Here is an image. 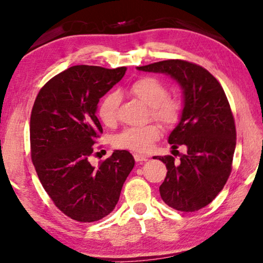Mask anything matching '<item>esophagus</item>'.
Returning a JSON list of instances; mask_svg holds the SVG:
<instances>
[{
  "label": "esophagus",
  "instance_id": "obj_1",
  "mask_svg": "<svg viewBox=\"0 0 263 263\" xmlns=\"http://www.w3.org/2000/svg\"><path fill=\"white\" fill-rule=\"evenodd\" d=\"M133 157H135V160L138 161V162L147 160V157L144 156V154H140V153H133Z\"/></svg>",
  "mask_w": 263,
  "mask_h": 263
}]
</instances>
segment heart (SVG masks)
I'll return each mask as SVG.
<instances>
[{
  "label": "heart",
  "instance_id": "b5f03b06",
  "mask_svg": "<svg viewBox=\"0 0 263 263\" xmlns=\"http://www.w3.org/2000/svg\"><path fill=\"white\" fill-rule=\"evenodd\" d=\"M130 92L151 107L149 112L153 119L166 127H172L181 118L182 106L179 101L167 97V89L164 83L154 77H141L132 83ZM119 95L111 92L103 98L98 106V117L105 126H114L118 118ZM159 125L148 124L141 127L125 128L112 139L114 146L135 152H146L159 138Z\"/></svg>",
  "mask_w": 263,
  "mask_h": 263
}]
</instances>
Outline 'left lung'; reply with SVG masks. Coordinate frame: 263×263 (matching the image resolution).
<instances>
[{
	"instance_id": "left-lung-1",
	"label": "left lung",
	"mask_w": 263,
	"mask_h": 263,
	"mask_svg": "<svg viewBox=\"0 0 263 263\" xmlns=\"http://www.w3.org/2000/svg\"><path fill=\"white\" fill-rule=\"evenodd\" d=\"M137 69L168 74L181 87L184 107L168 143L173 149L184 145L186 153L179 160L172 156L154 159L167 168L159 187L166 205L181 212L199 211L221 192L232 171L236 131L224 91L206 69L186 61H161Z\"/></svg>"
}]
</instances>
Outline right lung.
Masks as SVG:
<instances>
[{
  "instance_id": "obj_1",
  "label": "right lung",
  "mask_w": 263,
  "mask_h": 263,
  "mask_svg": "<svg viewBox=\"0 0 263 263\" xmlns=\"http://www.w3.org/2000/svg\"><path fill=\"white\" fill-rule=\"evenodd\" d=\"M126 68L74 65L40 90L30 117L31 160L53 203L79 222H93L115 210L135 158L116 149L98 167L90 164L102 125L98 102Z\"/></svg>"
}]
</instances>
